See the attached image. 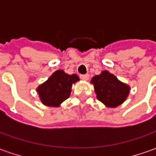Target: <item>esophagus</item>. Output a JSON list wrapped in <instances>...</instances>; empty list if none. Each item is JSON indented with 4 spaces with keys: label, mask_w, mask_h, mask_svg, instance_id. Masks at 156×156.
<instances>
[{
    "label": "esophagus",
    "mask_w": 156,
    "mask_h": 156,
    "mask_svg": "<svg viewBox=\"0 0 156 156\" xmlns=\"http://www.w3.org/2000/svg\"><path fill=\"white\" fill-rule=\"evenodd\" d=\"M80 78L82 81H87L89 79V75H80Z\"/></svg>",
    "instance_id": "obj_1"
}]
</instances>
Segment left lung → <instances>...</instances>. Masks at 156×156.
Here are the masks:
<instances>
[{
  "instance_id": "obj_1",
  "label": "left lung",
  "mask_w": 156,
  "mask_h": 156,
  "mask_svg": "<svg viewBox=\"0 0 156 156\" xmlns=\"http://www.w3.org/2000/svg\"><path fill=\"white\" fill-rule=\"evenodd\" d=\"M96 97L105 106L115 108L122 104L129 96L130 87L119 81L113 74L104 70L91 80Z\"/></svg>"
}]
</instances>
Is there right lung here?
I'll return each mask as SVG.
<instances>
[{"instance_id":"obj_1","label":"right lung","mask_w":156,"mask_h":156,"mask_svg":"<svg viewBox=\"0 0 156 156\" xmlns=\"http://www.w3.org/2000/svg\"><path fill=\"white\" fill-rule=\"evenodd\" d=\"M80 80L78 75L66 74L63 70H57L41 84L36 91L41 101L48 107H59L70 96L72 85Z\"/></svg>"}]
</instances>
